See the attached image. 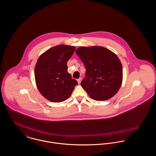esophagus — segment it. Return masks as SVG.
<instances>
[{
    "instance_id": "1",
    "label": "esophagus",
    "mask_w": 156,
    "mask_h": 156,
    "mask_svg": "<svg viewBox=\"0 0 156 156\" xmlns=\"http://www.w3.org/2000/svg\"><path fill=\"white\" fill-rule=\"evenodd\" d=\"M81 80H82L81 78H80L79 79H78L77 81H78V84H80V83H81Z\"/></svg>"
}]
</instances>
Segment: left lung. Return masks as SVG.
I'll use <instances>...</instances> for the list:
<instances>
[{
	"label": "left lung",
	"instance_id": "1",
	"mask_svg": "<svg viewBox=\"0 0 156 156\" xmlns=\"http://www.w3.org/2000/svg\"><path fill=\"white\" fill-rule=\"evenodd\" d=\"M86 69L81 85L91 98L107 100L119 90L123 80L122 66L118 56L102 46L80 47L75 51Z\"/></svg>",
	"mask_w": 156,
	"mask_h": 156
}]
</instances>
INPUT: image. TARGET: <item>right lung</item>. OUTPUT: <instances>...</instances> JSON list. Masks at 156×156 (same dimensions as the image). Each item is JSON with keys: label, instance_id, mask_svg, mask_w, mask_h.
<instances>
[{"label": "right lung", "instance_id": "right-lung-1", "mask_svg": "<svg viewBox=\"0 0 156 156\" xmlns=\"http://www.w3.org/2000/svg\"><path fill=\"white\" fill-rule=\"evenodd\" d=\"M75 50V46L58 45L42 53L37 61L36 85L41 94L50 101L59 103L67 100L78 84L67 71V62Z\"/></svg>", "mask_w": 156, "mask_h": 156}]
</instances>
